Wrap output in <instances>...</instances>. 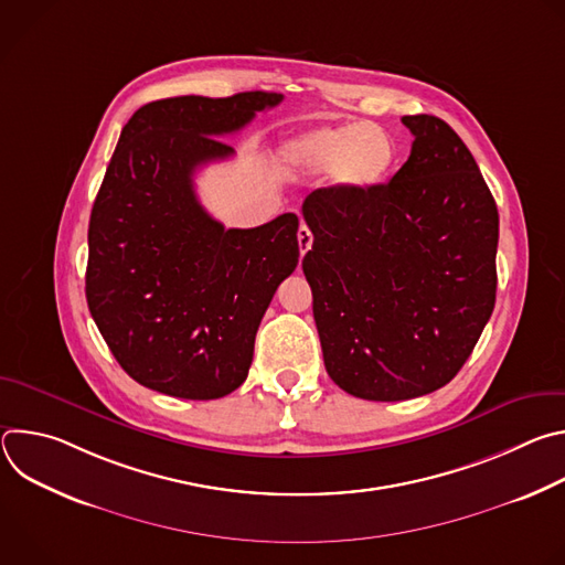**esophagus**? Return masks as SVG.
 Returning a JSON list of instances; mask_svg holds the SVG:
<instances>
[{
	"mask_svg": "<svg viewBox=\"0 0 565 565\" xmlns=\"http://www.w3.org/2000/svg\"><path fill=\"white\" fill-rule=\"evenodd\" d=\"M297 244H299V253H301V257L310 250V246H312V232L308 230V225H299V230H297Z\"/></svg>",
	"mask_w": 565,
	"mask_h": 565,
	"instance_id": "1",
	"label": "esophagus"
}]
</instances>
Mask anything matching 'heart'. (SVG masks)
I'll return each instance as SVG.
<instances>
[{
	"instance_id": "b5f03b06",
	"label": "heart",
	"mask_w": 565,
	"mask_h": 565,
	"mask_svg": "<svg viewBox=\"0 0 565 565\" xmlns=\"http://www.w3.org/2000/svg\"><path fill=\"white\" fill-rule=\"evenodd\" d=\"M281 166L292 174L331 172L342 192H369L391 179L397 168L395 138L373 125H342L308 131L281 149Z\"/></svg>"
}]
</instances>
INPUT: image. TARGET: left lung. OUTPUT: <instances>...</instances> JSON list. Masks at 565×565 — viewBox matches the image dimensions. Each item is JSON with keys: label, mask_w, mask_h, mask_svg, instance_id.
<instances>
[{"label": "left lung", "mask_w": 565, "mask_h": 565, "mask_svg": "<svg viewBox=\"0 0 565 565\" xmlns=\"http://www.w3.org/2000/svg\"><path fill=\"white\" fill-rule=\"evenodd\" d=\"M412 153L369 192L306 196L312 248L301 268L331 380L375 402L445 386L497 301L499 210L460 136L405 116Z\"/></svg>", "instance_id": "8db88e82"}]
</instances>
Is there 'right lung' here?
Wrapping results in <instances>:
<instances>
[{
    "label": "right lung",
    "mask_w": 565,
    "mask_h": 565,
    "mask_svg": "<svg viewBox=\"0 0 565 565\" xmlns=\"http://www.w3.org/2000/svg\"><path fill=\"white\" fill-rule=\"evenodd\" d=\"M281 98H166L122 127L92 210L87 303L118 364L147 388L216 399L248 377L262 317L299 262V218L225 230L199 203L194 174L234 153L218 136Z\"/></svg>",
    "instance_id": "right-lung-1"
}]
</instances>
